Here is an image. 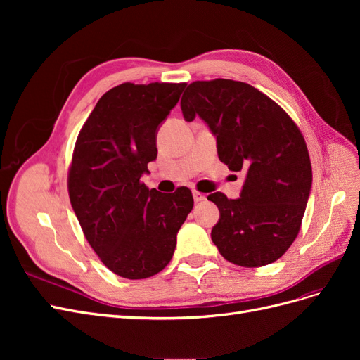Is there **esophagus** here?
Instances as JSON below:
<instances>
[{
  "mask_svg": "<svg viewBox=\"0 0 360 360\" xmlns=\"http://www.w3.org/2000/svg\"><path fill=\"white\" fill-rule=\"evenodd\" d=\"M192 195H193V200H195V202H201V201H204V200H205V195H204V193H201V192H198V191H193V192H192Z\"/></svg>",
  "mask_w": 360,
  "mask_h": 360,
  "instance_id": "esophagus-1",
  "label": "esophagus"
}]
</instances>
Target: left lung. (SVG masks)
Returning <instances> with one entry per match:
<instances>
[{"mask_svg": "<svg viewBox=\"0 0 360 360\" xmlns=\"http://www.w3.org/2000/svg\"><path fill=\"white\" fill-rule=\"evenodd\" d=\"M186 122L200 117L216 136L219 160L246 179L240 197H207L219 209L212 240L242 267H261L287 252L297 237L312 186L299 127L282 108L246 82H192L181 97Z\"/></svg>", "mask_w": 360, "mask_h": 360, "instance_id": "obj_1", "label": "left lung"}]
</instances>
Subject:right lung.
<instances>
[{"instance_id":"1","label":"right lung","mask_w":360,"mask_h":360,"mask_svg":"<svg viewBox=\"0 0 360 360\" xmlns=\"http://www.w3.org/2000/svg\"><path fill=\"white\" fill-rule=\"evenodd\" d=\"M184 86L117 85L96 103L76 139L73 212L102 263L122 278L144 279L165 269L193 207L188 188L165 195L141 183L158 158V130Z\"/></svg>"}]
</instances>
